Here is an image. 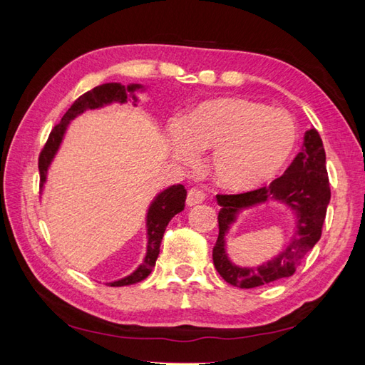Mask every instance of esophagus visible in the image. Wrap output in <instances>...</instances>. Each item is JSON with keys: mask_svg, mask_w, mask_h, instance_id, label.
I'll return each instance as SVG.
<instances>
[{"mask_svg": "<svg viewBox=\"0 0 365 365\" xmlns=\"http://www.w3.org/2000/svg\"><path fill=\"white\" fill-rule=\"evenodd\" d=\"M205 200V192L200 191L197 188H191L188 191V196H187V205L188 207H195L197 204H202Z\"/></svg>", "mask_w": 365, "mask_h": 365, "instance_id": "esophagus-1", "label": "esophagus"}]
</instances>
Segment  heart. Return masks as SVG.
Wrapping results in <instances>:
<instances>
[{"label": "heart", "instance_id": "1", "mask_svg": "<svg viewBox=\"0 0 365 365\" xmlns=\"http://www.w3.org/2000/svg\"><path fill=\"white\" fill-rule=\"evenodd\" d=\"M298 139L290 114L242 97L207 100L170 131V150L180 163H196L212 150V175L229 191L268 183L289 161Z\"/></svg>", "mask_w": 365, "mask_h": 365}]
</instances>
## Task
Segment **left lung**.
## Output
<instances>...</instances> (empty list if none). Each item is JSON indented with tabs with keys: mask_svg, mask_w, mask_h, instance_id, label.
Segmentation results:
<instances>
[{
	"mask_svg": "<svg viewBox=\"0 0 365 365\" xmlns=\"http://www.w3.org/2000/svg\"><path fill=\"white\" fill-rule=\"evenodd\" d=\"M329 199L327 153L319 131L312 127L304 133L302 150L285 174L271 182L269 187L243 195L216 196V202L221 207L218 215L220 235L213 247L216 271L224 281L240 289H254L290 277L302 257L320 240ZM269 200L285 205L294 213L295 234L289 245L271 261L257 267H240L228 257L225 235L240 214Z\"/></svg>",
	"mask_w": 365,
	"mask_h": 365,
	"instance_id": "obj_1",
	"label": "left lung"
}]
</instances>
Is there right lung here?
<instances>
[{"instance_id": "obj_1", "label": "right lung", "mask_w": 365, "mask_h": 365, "mask_svg": "<svg viewBox=\"0 0 365 365\" xmlns=\"http://www.w3.org/2000/svg\"><path fill=\"white\" fill-rule=\"evenodd\" d=\"M147 86L143 84L131 83L123 86L120 83H105L100 86L88 91L80 98L75 100V103L68 108V111L63 115V119L56 127L51 130L48 141H46L43 150L38 157V173H41V190H43L46 183V175H48V169L51 166L53 160L61 149V144L64 141V136L68 130V125L73 119L78 118L83 113L100 110V108L110 106L113 103L125 105L131 103L138 106L139 97L136 92H144ZM185 199H187V190L183 185H170L166 190L160 191L157 196L152 199V202L147 208L145 213V237H147V247L145 255L141 265H139L133 273L127 274L125 277H120L118 281L106 282V285L111 287H122V285H131L136 282H141L143 279L150 274V271L155 267V262L160 254V245L165 234L166 226L169 221L174 218L177 213H180L185 208Z\"/></svg>"}]
</instances>
